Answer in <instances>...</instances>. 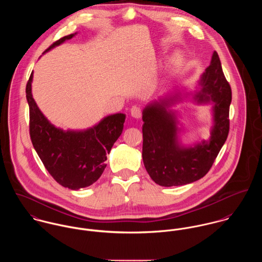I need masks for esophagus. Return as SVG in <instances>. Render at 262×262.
Wrapping results in <instances>:
<instances>
[{"label":"esophagus","instance_id":"34e87169","mask_svg":"<svg viewBox=\"0 0 262 262\" xmlns=\"http://www.w3.org/2000/svg\"><path fill=\"white\" fill-rule=\"evenodd\" d=\"M130 114H131V116H132L133 118H135V119H140L141 116H142L141 109L138 108V107H133V108L131 109V111H130Z\"/></svg>","mask_w":262,"mask_h":262}]
</instances>
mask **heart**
Instances as JSON below:
<instances>
[{"instance_id": "obj_1", "label": "heart", "mask_w": 262, "mask_h": 262, "mask_svg": "<svg viewBox=\"0 0 262 262\" xmlns=\"http://www.w3.org/2000/svg\"><path fill=\"white\" fill-rule=\"evenodd\" d=\"M183 62V58L180 54H176L173 55L171 58H170V61H169V66L171 69H177L179 68Z\"/></svg>"}]
</instances>
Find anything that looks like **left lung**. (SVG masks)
Segmentation results:
<instances>
[{
  "mask_svg": "<svg viewBox=\"0 0 262 262\" xmlns=\"http://www.w3.org/2000/svg\"><path fill=\"white\" fill-rule=\"evenodd\" d=\"M198 85L194 92L169 93L143 109V163L161 187L184 186L205 177L228 137L232 92L216 51ZM189 95L198 104L213 105V126L209 141L186 147L179 140L177 113L171 107Z\"/></svg>",
  "mask_w": 262,
  "mask_h": 262,
  "instance_id": "obj_1",
  "label": "left lung"
}]
</instances>
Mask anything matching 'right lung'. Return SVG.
<instances>
[{
    "label": "right lung",
    "instance_id": "obj_1",
    "mask_svg": "<svg viewBox=\"0 0 262 262\" xmlns=\"http://www.w3.org/2000/svg\"><path fill=\"white\" fill-rule=\"evenodd\" d=\"M75 34L55 41L44 53ZM32 80L33 72L26 85V98L30 113V137L38 156L62 187L77 190L93 185L107 166V154L122 134L126 115L113 114L91 128L66 131L51 124L38 108L32 96Z\"/></svg>",
    "mask_w": 262,
    "mask_h": 262
}]
</instances>
